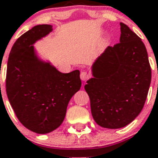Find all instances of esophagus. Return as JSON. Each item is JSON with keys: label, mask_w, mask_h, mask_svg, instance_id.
Returning <instances> with one entry per match:
<instances>
[{"label": "esophagus", "mask_w": 158, "mask_h": 158, "mask_svg": "<svg viewBox=\"0 0 158 158\" xmlns=\"http://www.w3.org/2000/svg\"><path fill=\"white\" fill-rule=\"evenodd\" d=\"M89 76H90V75H89V74H88L87 71H84V70H83V71H82L81 74H80V79H81L83 81H85V80H87V79L89 78Z\"/></svg>", "instance_id": "34e87169"}]
</instances>
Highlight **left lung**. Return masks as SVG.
I'll return each mask as SVG.
<instances>
[{
    "instance_id": "left-lung-1",
    "label": "left lung",
    "mask_w": 158,
    "mask_h": 158,
    "mask_svg": "<svg viewBox=\"0 0 158 158\" xmlns=\"http://www.w3.org/2000/svg\"><path fill=\"white\" fill-rule=\"evenodd\" d=\"M120 26V42L97 58L94 77L84 86L95 122L110 129L128 125L141 112L152 77L144 44L126 24Z\"/></svg>"
}]
</instances>
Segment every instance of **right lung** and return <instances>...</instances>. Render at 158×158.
<instances>
[{"label":"right lung","instance_id":"1","mask_svg":"<svg viewBox=\"0 0 158 158\" xmlns=\"http://www.w3.org/2000/svg\"><path fill=\"white\" fill-rule=\"evenodd\" d=\"M35 26L14 44L7 63L6 88L17 118L31 131L46 134L60 127L70 98L81 88L79 70L63 74L38 59L33 44L52 31Z\"/></svg>","mask_w":158,"mask_h":158}]
</instances>
